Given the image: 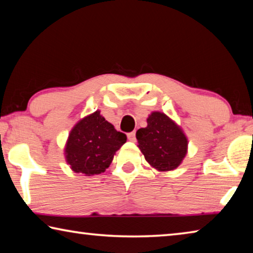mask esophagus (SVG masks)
Segmentation results:
<instances>
[{
  "label": "esophagus",
  "instance_id": "1",
  "mask_svg": "<svg viewBox=\"0 0 253 253\" xmlns=\"http://www.w3.org/2000/svg\"><path fill=\"white\" fill-rule=\"evenodd\" d=\"M127 137H128V140H130V142H135V140H136V132L135 131L128 132Z\"/></svg>",
  "mask_w": 253,
  "mask_h": 253
}]
</instances>
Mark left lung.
Returning a JSON list of instances; mask_svg holds the SVG:
<instances>
[{
    "label": "left lung",
    "instance_id": "1",
    "mask_svg": "<svg viewBox=\"0 0 253 253\" xmlns=\"http://www.w3.org/2000/svg\"><path fill=\"white\" fill-rule=\"evenodd\" d=\"M138 147L146 161L158 170H172L186 155L187 139L181 128L160 111L147 118V127L136 132Z\"/></svg>",
    "mask_w": 253,
    "mask_h": 253
}]
</instances>
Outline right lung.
<instances>
[{
	"label": "right lung",
	"mask_w": 253,
	"mask_h": 253,
	"mask_svg": "<svg viewBox=\"0 0 253 253\" xmlns=\"http://www.w3.org/2000/svg\"><path fill=\"white\" fill-rule=\"evenodd\" d=\"M126 140L127 136L115 129L97 110L71 130L66 146L67 162L74 172L85 176L104 173Z\"/></svg>",
	"instance_id": "1"
}]
</instances>
